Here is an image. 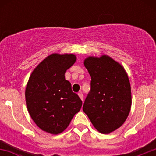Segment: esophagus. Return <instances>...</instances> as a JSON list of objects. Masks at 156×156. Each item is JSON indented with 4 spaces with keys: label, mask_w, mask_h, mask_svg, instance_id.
<instances>
[{
    "label": "esophagus",
    "mask_w": 156,
    "mask_h": 156,
    "mask_svg": "<svg viewBox=\"0 0 156 156\" xmlns=\"http://www.w3.org/2000/svg\"><path fill=\"white\" fill-rule=\"evenodd\" d=\"M78 95H79L80 98L81 100H82V101H83V94L82 92H80V93L78 94Z\"/></svg>",
    "instance_id": "esophagus-1"
}]
</instances>
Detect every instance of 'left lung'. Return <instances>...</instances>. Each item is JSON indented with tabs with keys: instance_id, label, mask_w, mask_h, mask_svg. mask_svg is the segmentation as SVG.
Wrapping results in <instances>:
<instances>
[{
	"instance_id": "left-lung-1",
	"label": "left lung",
	"mask_w": 156,
	"mask_h": 156,
	"mask_svg": "<svg viewBox=\"0 0 156 156\" xmlns=\"http://www.w3.org/2000/svg\"><path fill=\"white\" fill-rule=\"evenodd\" d=\"M83 64L91 82L83 110L95 129L109 133L124 123L130 111L131 87L128 75L122 65L105 55L89 56Z\"/></svg>"
}]
</instances>
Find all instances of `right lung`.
I'll use <instances>...</instances> for the list:
<instances>
[{
  "instance_id": "right-lung-1",
  "label": "right lung",
  "mask_w": 156,
  "mask_h": 156,
  "mask_svg": "<svg viewBox=\"0 0 156 156\" xmlns=\"http://www.w3.org/2000/svg\"><path fill=\"white\" fill-rule=\"evenodd\" d=\"M76 61L74 54H51L29 78L25 91L29 113L40 129L51 134L64 131L82 106V101L65 77Z\"/></svg>"
}]
</instances>
